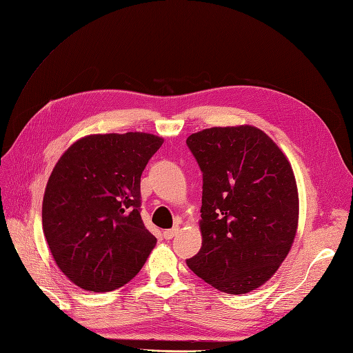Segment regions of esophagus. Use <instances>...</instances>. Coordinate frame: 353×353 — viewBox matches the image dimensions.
<instances>
[{
    "label": "esophagus",
    "instance_id": "obj_1",
    "mask_svg": "<svg viewBox=\"0 0 353 353\" xmlns=\"http://www.w3.org/2000/svg\"><path fill=\"white\" fill-rule=\"evenodd\" d=\"M178 232H179V228L166 230V231H163V237H165L166 240H170V239H174Z\"/></svg>",
    "mask_w": 353,
    "mask_h": 353
}]
</instances>
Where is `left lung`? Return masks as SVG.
<instances>
[{"label": "left lung", "mask_w": 353, "mask_h": 353, "mask_svg": "<svg viewBox=\"0 0 353 353\" xmlns=\"http://www.w3.org/2000/svg\"><path fill=\"white\" fill-rule=\"evenodd\" d=\"M203 172L201 249L188 268L219 292L244 294L268 281L292 249L299 222L293 169L252 125L187 138Z\"/></svg>", "instance_id": "8db88e82"}]
</instances>
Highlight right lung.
<instances>
[{"mask_svg": "<svg viewBox=\"0 0 353 353\" xmlns=\"http://www.w3.org/2000/svg\"><path fill=\"white\" fill-rule=\"evenodd\" d=\"M162 144V137L145 132L87 135L52 169L42 230L60 271L83 290L125 285L154 249L140 215V183Z\"/></svg>", "mask_w": 353, "mask_h": 353, "instance_id": "add662e5", "label": "right lung"}]
</instances>
